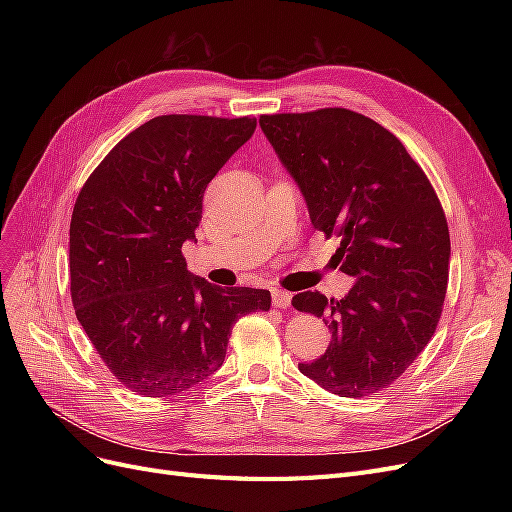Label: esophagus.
Instances as JSON below:
<instances>
[{
  "instance_id": "obj_1",
  "label": "esophagus",
  "mask_w": 512,
  "mask_h": 512,
  "mask_svg": "<svg viewBox=\"0 0 512 512\" xmlns=\"http://www.w3.org/2000/svg\"><path fill=\"white\" fill-rule=\"evenodd\" d=\"M271 299H273V305L277 307V309H286V307H290V292H286V290H282V288H273V292H271Z\"/></svg>"
}]
</instances>
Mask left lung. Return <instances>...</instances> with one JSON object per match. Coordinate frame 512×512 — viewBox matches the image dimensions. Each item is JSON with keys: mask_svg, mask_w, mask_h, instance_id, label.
Instances as JSON below:
<instances>
[{"mask_svg": "<svg viewBox=\"0 0 512 512\" xmlns=\"http://www.w3.org/2000/svg\"><path fill=\"white\" fill-rule=\"evenodd\" d=\"M260 128L314 228L342 239L337 265L356 280L344 299L292 297L333 331L301 374L339 397L378 393L414 363L442 316L451 237L440 198L404 143L350 108L260 115Z\"/></svg>", "mask_w": 512, "mask_h": 512, "instance_id": "obj_1", "label": "left lung"}]
</instances>
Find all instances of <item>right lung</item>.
<instances>
[{
  "label": "right lung",
  "instance_id": "add662e5",
  "mask_svg": "<svg viewBox=\"0 0 512 512\" xmlns=\"http://www.w3.org/2000/svg\"><path fill=\"white\" fill-rule=\"evenodd\" d=\"M256 130L254 117L162 115L106 153L76 196L70 294L111 374L168 397L224 363L232 324L269 312L271 292L211 286L181 254L196 239L209 181Z\"/></svg>",
  "mask_w": 512,
  "mask_h": 512
}]
</instances>
